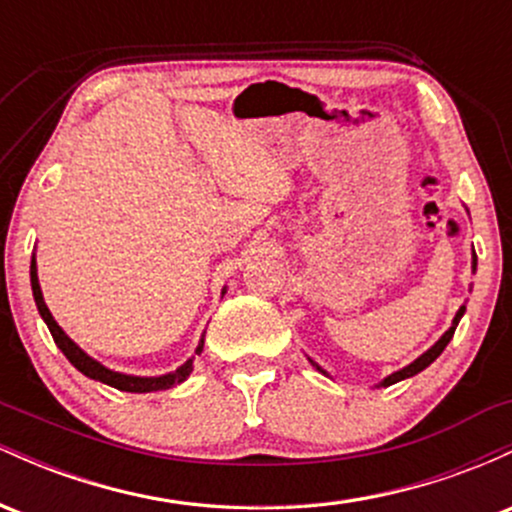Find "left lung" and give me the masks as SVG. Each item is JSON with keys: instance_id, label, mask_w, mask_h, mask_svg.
Returning <instances> with one entry per match:
<instances>
[{"instance_id": "8db88e82", "label": "left lung", "mask_w": 512, "mask_h": 512, "mask_svg": "<svg viewBox=\"0 0 512 512\" xmlns=\"http://www.w3.org/2000/svg\"><path fill=\"white\" fill-rule=\"evenodd\" d=\"M472 269H477V255H472ZM464 310H467V305H460V310H457V315H455V317H452V325H450V330H448V332H445V334H443V337H440V339H438V342L431 346V349H428V351H424V354H421L419 358H416V361H411V363H409V366H404L402 370H397V373L387 375V378H385V380H383V383H380L378 387H390V385H395V383H399V380H407V378H411V375L421 373V370H424V368H428V366H431V363H433V361H436V358H438L440 354H443V349H445V346H448V344H450L452 334H455V330H457V322H460V320H462ZM308 361H310V363H313V366H315L317 370H320V373H322V375H327V370H325V368H320V366H317V363L313 361V358H308Z\"/></svg>"}]
</instances>
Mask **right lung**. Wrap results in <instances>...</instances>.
<instances>
[{"label":"right lung","mask_w":512,"mask_h":512,"mask_svg":"<svg viewBox=\"0 0 512 512\" xmlns=\"http://www.w3.org/2000/svg\"><path fill=\"white\" fill-rule=\"evenodd\" d=\"M31 286H33L35 305H38V313L45 320V325H48L52 339H55V344L60 346L62 354L69 358V363H72V366L79 370V373H84L86 378L101 380V383L115 387V390H122V392H156V390H168V387H173V385H180L182 380H187V375L192 373V361H195V356L187 358V361L182 363L178 370H173V373L158 375V378H139V375H125V373H117V370L105 368L103 363L96 361V358L88 356L84 349H79V346H76L72 339L64 334L62 327L55 322V317H52L48 305H45L43 291H40L38 267H35V255L31 260ZM223 293H226V291H223ZM202 349H204V339H199V346L195 349V354L197 356L202 354Z\"/></svg>","instance_id":"add662e5"}]
</instances>
